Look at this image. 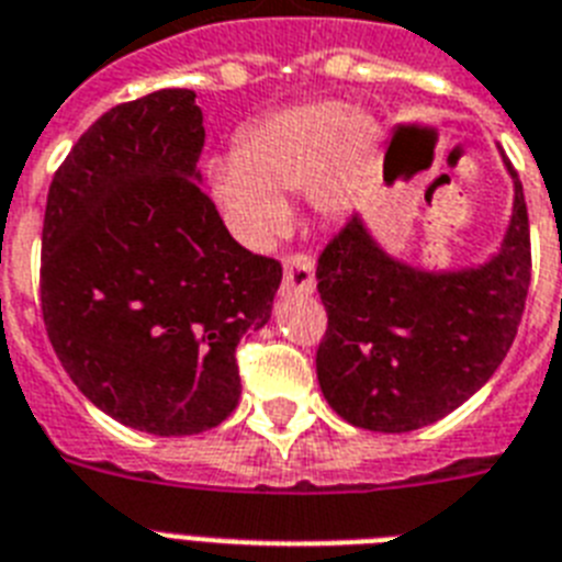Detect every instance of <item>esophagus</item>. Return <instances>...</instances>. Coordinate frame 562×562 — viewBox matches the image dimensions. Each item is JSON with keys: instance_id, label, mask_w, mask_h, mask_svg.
Listing matches in <instances>:
<instances>
[{"instance_id": "obj_1", "label": "esophagus", "mask_w": 562, "mask_h": 562, "mask_svg": "<svg viewBox=\"0 0 562 562\" xmlns=\"http://www.w3.org/2000/svg\"><path fill=\"white\" fill-rule=\"evenodd\" d=\"M315 290L313 261L307 255H290L284 261V281H281V292L284 295H310Z\"/></svg>"}]
</instances>
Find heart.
<instances>
[{"mask_svg":"<svg viewBox=\"0 0 562 562\" xmlns=\"http://www.w3.org/2000/svg\"><path fill=\"white\" fill-rule=\"evenodd\" d=\"M379 140L382 125L368 109L338 100L286 105L249 125L235 157L209 166V189L249 249H270L290 224L286 194L307 189L315 215L345 217Z\"/></svg>","mask_w":562,"mask_h":562,"instance_id":"1","label":"heart"}]
</instances>
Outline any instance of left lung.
Returning <instances> with one entry per match:
<instances>
[{
  "label": "left lung",
  "mask_w": 562,
  "mask_h": 562,
  "mask_svg": "<svg viewBox=\"0 0 562 562\" xmlns=\"http://www.w3.org/2000/svg\"><path fill=\"white\" fill-rule=\"evenodd\" d=\"M499 247L480 263L428 270L384 249L356 212L318 258L327 310L315 373L327 405L356 428L407 434L474 396L503 364L531 281L522 183Z\"/></svg>",
  "instance_id": "8db88e82"
}]
</instances>
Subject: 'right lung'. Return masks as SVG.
<instances>
[{
    "instance_id": "add662e5",
    "label": "right lung",
    "mask_w": 562,
    "mask_h": 562,
    "mask_svg": "<svg viewBox=\"0 0 562 562\" xmlns=\"http://www.w3.org/2000/svg\"><path fill=\"white\" fill-rule=\"evenodd\" d=\"M194 97L160 88L105 111L54 175L42 224V318L65 373L155 437L238 407L235 347L281 286V263L240 247L203 192Z\"/></svg>"
}]
</instances>
